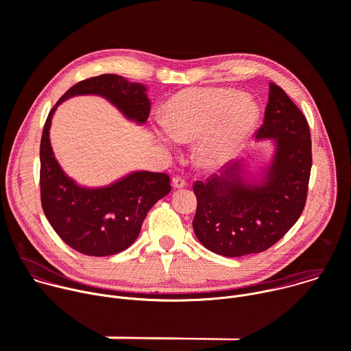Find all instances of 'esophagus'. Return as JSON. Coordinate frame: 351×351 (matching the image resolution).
Listing matches in <instances>:
<instances>
[{
    "label": "esophagus",
    "instance_id": "esophagus-1",
    "mask_svg": "<svg viewBox=\"0 0 351 351\" xmlns=\"http://www.w3.org/2000/svg\"><path fill=\"white\" fill-rule=\"evenodd\" d=\"M172 186H173L175 189H182V187L186 186V180H184L182 176L176 175V176L172 178Z\"/></svg>",
    "mask_w": 351,
    "mask_h": 351
}]
</instances>
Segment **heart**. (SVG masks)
Returning <instances> with one entry per match:
<instances>
[{
  "mask_svg": "<svg viewBox=\"0 0 351 351\" xmlns=\"http://www.w3.org/2000/svg\"><path fill=\"white\" fill-rule=\"evenodd\" d=\"M258 121L253 98L226 88H190L172 97L162 110L161 143H197V157L207 167L232 160Z\"/></svg>",
  "mask_w": 351,
  "mask_h": 351,
  "instance_id": "heart-1",
  "label": "heart"
}]
</instances>
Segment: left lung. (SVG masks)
Listing matches in <instances>:
<instances>
[{
	"label": "left lung",
	"mask_w": 351,
	"mask_h": 351,
	"mask_svg": "<svg viewBox=\"0 0 351 351\" xmlns=\"http://www.w3.org/2000/svg\"><path fill=\"white\" fill-rule=\"evenodd\" d=\"M256 137L275 143L272 162L261 179H245L244 164L234 162L193 186L194 233L223 257L265 252L297 222L307 202L313 165L308 122L275 83H269L264 123Z\"/></svg>",
	"instance_id": "8db88e82"
}]
</instances>
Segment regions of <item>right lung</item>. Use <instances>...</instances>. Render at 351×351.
I'll return each instance as SVG.
<instances>
[{
    "label": "right lung",
    "mask_w": 351,
    "mask_h": 351,
    "mask_svg": "<svg viewBox=\"0 0 351 351\" xmlns=\"http://www.w3.org/2000/svg\"><path fill=\"white\" fill-rule=\"evenodd\" d=\"M145 90L119 75H99L72 86L47 117L40 143L41 207L57 234L82 254L106 257L126 250L137 239L147 213L171 191V179L167 173L137 171L106 187L79 186L65 175L53 153V115L65 99L95 94L141 125L152 108Z\"/></svg>",
    "instance_id": "1"
}]
</instances>
